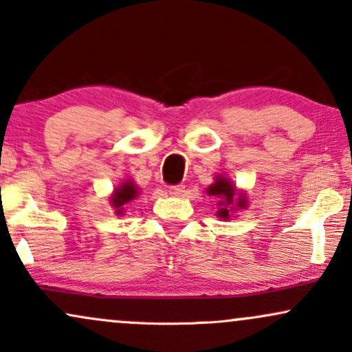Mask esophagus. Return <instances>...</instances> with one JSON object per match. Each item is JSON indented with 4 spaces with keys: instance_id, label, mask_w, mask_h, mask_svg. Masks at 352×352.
<instances>
[{
    "instance_id": "34e87169",
    "label": "esophagus",
    "mask_w": 352,
    "mask_h": 352,
    "mask_svg": "<svg viewBox=\"0 0 352 352\" xmlns=\"http://www.w3.org/2000/svg\"><path fill=\"white\" fill-rule=\"evenodd\" d=\"M185 192H187V190H185L184 185H175V187L168 188V193H170L172 197H184Z\"/></svg>"
}]
</instances>
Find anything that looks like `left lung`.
<instances>
[{
	"instance_id": "obj_1",
	"label": "left lung",
	"mask_w": 352,
	"mask_h": 352,
	"mask_svg": "<svg viewBox=\"0 0 352 352\" xmlns=\"http://www.w3.org/2000/svg\"><path fill=\"white\" fill-rule=\"evenodd\" d=\"M208 197L217 199V213L215 215L220 220L227 221L230 218H235L233 215L238 210L248 208V199L243 190H238L235 182L230 180L223 173H217L215 180L207 188Z\"/></svg>"
}]
</instances>
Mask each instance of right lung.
Returning <instances> with one entry per match:
<instances>
[{"instance_id": "add662e5", "label": "right lung", "mask_w": 352, "mask_h": 352, "mask_svg": "<svg viewBox=\"0 0 352 352\" xmlns=\"http://www.w3.org/2000/svg\"><path fill=\"white\" fill-rule=\"evenodd\" d=\"M140 188L131 179H125L122 184H119L112 190L111 197H109V204L117 217H122L125 213V207L131 204L132 200L139 199Z\"/></svg>"}]
</instances>
